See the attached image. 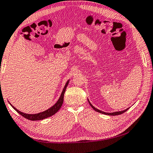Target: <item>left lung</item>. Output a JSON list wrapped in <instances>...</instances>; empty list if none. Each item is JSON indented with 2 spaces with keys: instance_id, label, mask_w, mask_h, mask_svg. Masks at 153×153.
I'll return each mask as SVG.
<instances>
[{
  "instance_id": "obj_1",
  "label": "left lung",
  "mask_w": 153,
  "mask_h": 153,
  "mask_svg": "<svg viewBox=\"0 0 153 153\" xmlns=\"http://www.w3.org/2000/svg\"><path fill=\"white\" fill-rule=\"evenodd\" d=\"M89 104H90V105L91 106V108L94 109V110H95L96 111H97V112H100V113H101V114H106V115H109V116H117V115H120V114H123V113H124L125 111H126L129 108H128V109H125V110H124V111H116V112H114V113H105V112H103V111H101V110H99V109H96L95 107H93L92 105H91V103L90 102H89Z\"/></svg>"
}]
</instances>
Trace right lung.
<instances>
[{
    "label": "right lung",
    "instance_id": "obj_1",
    "mask_svg": "<svg viewBox=\"0 0 153 153\" xmlns=\"http://www.w3.org/2000/svg\"><path fill=\"white\" fill-rule=\"evenodd\" d=\"M69 82V81H68L66 82V83L65 85V86H64V89L62 91V94L60 95V98H59L58 101H57L55 103V105H53L52 107H51L50 109H47V110H45L43 112H41V113H39V114H24L23 112L19 111L18 110V109H16L14 106H13L11 104H10V105H11L13 109H15V110L17 111L19 114L20 115H21L23 117H25L26 119H28L29 120H32V121H36V120H44L45 118H46V117H48L50 116H53V114H55L56 112H57L60 108L62 105V103H63V101H64V93H65V91L66 89V87L67 85H68Z\"/></svg>",
    "mask_w": 153,
    "mask_h": 153
}]
</instances>
